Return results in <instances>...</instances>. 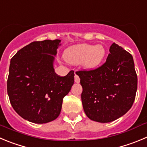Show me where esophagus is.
<instances>
[{
    "instance_id": "esophagus-1",
    "label": "esophagus",
    "mask_w": 147,
    "mask_h": 147,
    "mask_svg": "<svg viewBox=\"0 0 147 147\" xmlns=\"http://www.w3.org/2000/svg\"><path fill=\"white\" fill-rule=\"evenodd\" d=\"M74 81H75V82H76V83H79V82H80V78L79 77V76H78L77 74H75Z\"/></svg>"
}]
</instances>
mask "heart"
Here are the masks:
<instances>
[{
    "instance_id": "1",
    "label": "heart",
    "mask_w": 147,
    "mask_h": 147,
    "mask_svg": "<svg viewBox=\"0 0 147 147\" xmlns=\"http://www.w3.org/2000/svg\"><path fill=\"white\" fill-rule=\"evenodd\" d=\"M105 55V47L102 45L93 46L89 44H81L66 49L63 57L70 63L78 64L82 62L85 68H93L102 62Z\"/></svg>"
}]
</instances>
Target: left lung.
<instances>
[{
  "mask_svg": "<svg viewBox=\"0 0 147 147\" xmlns=\"http://www.w3.org/2000/svg\"><path fill=\"white\" fill-rule=\"evenodd\" d=\"M83 88L82 101L86 116L109 123L132 107L137 90V75L131 53L115 43L98 68L76 71Z\"/></svg>",
  "mask_w": 147,
  "mask_h": 147,
  "instance_id": "1",
  "label": "left lung"
}]
</instances>
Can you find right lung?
I'll return each mask as SVG.
<instances>
[{
  "instance_id": "add662e5",
  "label": "right lung",
  "mask_w": 147,
  "mask_h": 147,
  "mask_svg": "<svg viewBox=\"0 0 147 147\" xmlns=\"http://www.w3.org/2000/svg\"><path fill=\"white\" fill-rule=\"evenodd\" d=\"M61 40L32 42L11 60L7 92L15 111L34 123L54 121L61 113L63 99L74 83V71L56 74L54 56Z\"/></svg>"
}]
</instances>
